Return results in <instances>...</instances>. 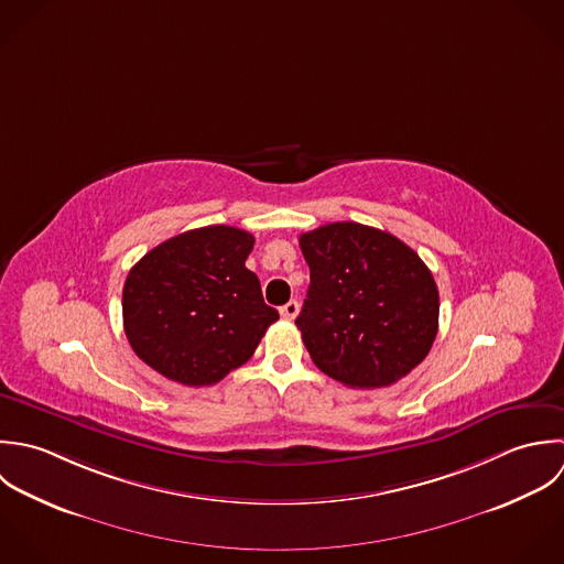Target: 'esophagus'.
I'll return each mask as SVG.
<instances>
[{
    "label": "esophagus",
    "mask_w": 564,
    "mask_h": 564,
    "mask_svg": "<svg viewBox=\"0 0 564 564\" xmlns=\"http://www.w3.org/2000/svg\"><path fill=\"white\" fill-rule=\"evenodd\" d=\"M297 313H300V304H297V300H291V302H286V304L280 308V315H282L284 319H295V317H297Z\"/></svg>",
    "instance_id": "esophagus-1"
}]
</instances>
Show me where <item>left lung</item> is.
<instances>
[{"label":"left lung","instance_id":"1","mask_svg":"<svg viewBox=\"0 0 564 564\" xmlns=\"http://www.w3.org/2000/svg\"><path fill=\"white\" fill-rule=\"evenodd\" d=\"M300 247L311 286L295 324L324 375L376 389L424 361L437 335L440 295L411 247L350 220L302 234Z\"/></svg>","mask_w":564,"mask_h":564}]
</instances>
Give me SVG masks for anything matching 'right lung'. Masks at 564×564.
I'll list each match as a JSON object with an SVG mask.
<instances>
[{"instance_id":"add662e5","label":"right lung","mask_w":564,"mask_h":564,"mask_svg":"<svg viewBox=\"0 0 564 564\" xmlns=\"http://www.w3.org/2000/svg\"><path fill=\"white\" fill-rule=\"evenodd\" d=\"M253 236L229 225L189 229L151 249L127 275L124 333L155 372L214 384L251 359L280 319L245 267Z\"/></svg>"}]
</instances>
